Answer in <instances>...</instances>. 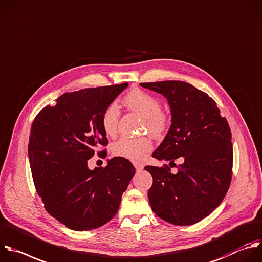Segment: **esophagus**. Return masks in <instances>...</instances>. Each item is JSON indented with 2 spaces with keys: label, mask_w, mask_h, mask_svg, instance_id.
Masks as SVG:
<instances>
[{
  "label": "esophagus",
  "mask_w": 262,
  "mask_h": 262,
  "mask_svg": "<svg viewBox=\"0 0 262 262\" xmlns=\"http://www.w3.org/2000/svg\"><path fill=\"white\" fill-rule=\"evenodd\" d=\"M132 163H133V165H134V167H135V169H136L137 171H140V170L143 169V164H141V163H139V162H137V161H133Z\"/></svg>",
  "instance_id": "esophagus-1"
}]
</instances>
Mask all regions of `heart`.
I'll list each match as a JSON object with an SVG mask.
<instances>
[{"label": "heart", "instance_id": "heart-1", "mask_svg": "<svg viewBox=\"0 0 262 262\" xmlns=\"http://www.w3.org/2000/svg\"><path fill=\"white\" fill-rule=\"evenodd\" d=\"M126 105L143 118V128L155 137L163 136L169 126L170 118L162 110V103L156 96L135 89L124 98ZM120 110L116 103L110 104L101 117L102 128L107 136L114 137L118 132ZM152 148V142L147 136H124L113 144V154L132 161L142 160Z\"/></svg>", "mask_w": 262, "mask_h": 262}]
</instances>
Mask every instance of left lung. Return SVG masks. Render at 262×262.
Segmentation results:
<instances>
[{
	"mask_svg": "<svg viewBox=\"0 0 262 262\" xmlns=\"http://www.w3.org/2000/svg\"><path fill=\"white\" fill-rule=\"evenodd\" d=\"M168 101L171 125L152 152L158 160L174 163L145 166L152 177L147 196L154 213L173 225H192L210 215L224 199L232 177L233 149L227 120L206 93L180 80L143 82ZM169 163V165H170Z\"/></svg>",
	"mask_w": 262,
	"mask_h": 262,
	"instance_id": "left-lung-1",
	"label": "left lung"
}]
</instances>
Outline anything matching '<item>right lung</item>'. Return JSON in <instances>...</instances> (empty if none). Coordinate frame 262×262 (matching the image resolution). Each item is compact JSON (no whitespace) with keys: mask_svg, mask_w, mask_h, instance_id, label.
Segmentation results:
<instances>
[{"mask_svg":"<svg viewBox=\"0 0 262 262\" xmlns=\"http://www.w3.org/2000/svg\"><path fill=\"white\" fill-rule=\"evenodd\" d=\"M127 86L125 82L65 93L32 123L28 151L36 191L47 213L72 230H91L111 221L135 173L132 163L121 157L105 167H88L97 148L108 143L102 114ZM98 155L105 158L107 152Z\"/></svg>","mask_w":262,"mask_h":262,"instance_id":"right-lung-1","label":"right lung"}]
</instances>
